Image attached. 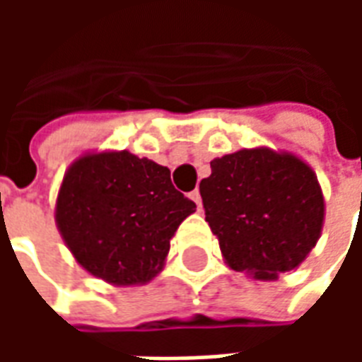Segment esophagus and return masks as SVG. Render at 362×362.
Masks as SVG:
<instances>
[{"label":"esophagus","instance_id":"1","mask_svg":"<svg viewBox=\"0 0 362 362\" xmlns=\"http://www.w3.org/2000/svg\"><path fill=\"white\" fill-rule=\"evenodd\" d=\"M189 199L194 202V204L197 205V209L202 211V196H199V192L197 189H194V192H189Z\"/></svg>","mask_w":362,"mask_h":362}]
</instances>
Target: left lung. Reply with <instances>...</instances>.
<instances>
[{"instance_id": "8db88e82", "label": "left lung", "mask_w": 362, "mask_h": 362, "mask_svg": "<svg viewBox=\"0 0 362 362\" xmlns=\"http://www.w3.org/2000/svg\"><path fill=\"white\" fill-rule=\"evenodd\" d=\"M199 194L228 267L254 279L275 281L298 267L322 235L318 178L287 151L254 147L213 158Z\"/></svg>"}]
</instances>
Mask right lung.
<instances>
[{"label": "right lung", "mask_w": 362, "mask_h": 362, "mask_svg": "<svg viewBox=\"0 0 362 362\" xmlns=\"http://www.w3.org/2000/svg\"><path fill=\"white\" fill-rule=\"evenodd\" d=\"M196 204L170 170L129 151L85 153L56 199V225L77 264L118 287L145 285L165 267L170 238Z\"/></svg>", "instance_id": "add662e5"}]
</instances>
